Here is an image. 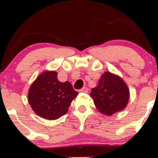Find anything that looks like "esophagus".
Returning <instances> with one entry per match:
<instances>
[{
    "label": "esophagus",
    "instance_id": "esophagus-1",
    "mask_svg": "<svg viewBox=\"0 0 158 158\" xmlns=\"http://www.w3.org/2000/svg\"><path fill=\"white\" fill-rule=\"evenodd\" d=\"M89 91V89L87 88V87H83L82 89H81L80 90H79V92H88Z\"/></svg>",
    "mask_w": 158,
    "mask_h": 158
}]
</instances>
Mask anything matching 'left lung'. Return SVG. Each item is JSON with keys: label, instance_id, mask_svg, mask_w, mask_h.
<instances>
[{"label": "left lung", "instance_id": "1", "mask_svg": "<svg viewBox=\"0 0 158 158\" xmlns=\"http://www.w3.org/2000/svg\"><path fill=\"white\" fill-rule=\"evenodd\" d=\"M97 109L102 113L111 115L125 108L129 99V90L123 79L106 72L98 84L90 93Z\"/></svg>", "mask_w": 158, "mask_h": 158}]
</instances>
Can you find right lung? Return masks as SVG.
I'll return each mask as SVG.
<instances>
[{
    "instance_id": "obj_1",
    "label": "right lung",
    "mask_w": 158,
    "mask_h": 158,
    "mask_svg": "<svg viewBox=\"0 0 158 158\" xmlns=\"http://www.w3.org/2000/svg\"><path fill=\"white\" fill-rule=\"evenodd\" d=\"M78 94L69 82H60L56 72H45L30 86L28 101L38 115L55 120L66 114Z\"/></svg>"
}]
</instances>
